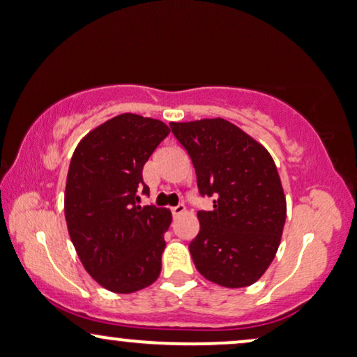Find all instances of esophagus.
Here are the masks:
<instances>
[{"mask_svg":"<svg viewBox=\"0 0 357 357\" xmlns=\"http://www.w3.org/2000/svg\"><path fill=\"white\" fill-rule=\"evenodd\" d=\"M170 211H172L174 216H178V215H182V213H185V206L183 205L172 206V208H170Z\"/></svg>","mask_w":357,"mask_h":357,"instance_id":"obj_1","label":"esophagus"}]
</instances>
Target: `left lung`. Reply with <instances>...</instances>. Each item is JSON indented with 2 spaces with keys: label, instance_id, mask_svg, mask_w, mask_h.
Segmentation results:
<instances>
[{
  "label": "left lung",
  "instance_id": "left-lung-1",
  "mask_svg": "<svg viewBox=\"0 0 357 357\" xmlns=\"http://www.w3.org/2000/svg\"><path fill=\"white\" fill-rule=\"evenodd\" d=\"M197 174L200 197L211 211H198L200 231L190 243L197 271L215 284L252 285L274 261L287 203L269 152L225 119L170 123Z\"/></svg>",
  "mask_w": 357,
  "mask_h": 357
}]
</instances>
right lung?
Masks as SVG:
<instances>
[{"label":"right lung","instance_id":"right-lung-1","mask_svg":"<svg viewBox=\"0 0 357 357\" xmlns=\"http://www.w3.org/2000/svg\"><path fill=\"white\" fill-rule=\"evenodd\" d=\"M159 119L124 113L82 139L67 174L68 234L88 274L116 294L155 282L172 215L167 208L139 206L149 192L142 167L167 137Z\"/></svg>","mask_w":357,"mask_h":357}]
</instances>
